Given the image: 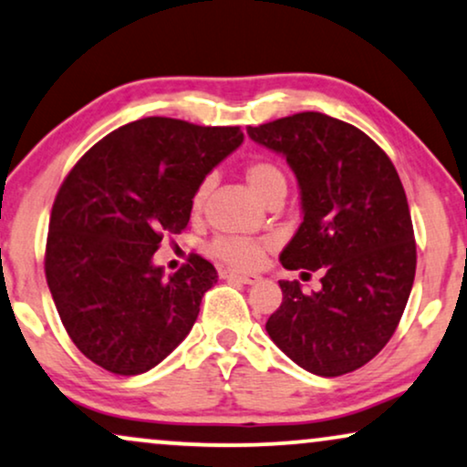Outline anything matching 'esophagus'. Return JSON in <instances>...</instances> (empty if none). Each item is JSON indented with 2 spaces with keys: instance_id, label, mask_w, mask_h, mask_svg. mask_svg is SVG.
<instances>
[{
  "instance_id": "obj_1",
  "label": "esophagus",
  "mask_w": 467,
  "mask_h": 467,
  "mask_svg": "<svg viewBox=\"0 0 467 467\" xmlns=\"http://www.w3.org/2000/svg\"><path fill=\"white\" fill-rule=\"evenodd\" d=\"M221 277H224V279H235V281H240V284H246V285H253V284H257V281L262 279L260 275H251V273H238V270H223V273H221Z\"/></svg>"
}]
</instances>
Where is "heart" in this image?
<instances>
[{"mask_svg": "<svg viewBox=\"0 0 467 467\" xmlns=\"http://www.w3.org/2000/svg\"><path fill=\"white\" fill-rule=\"evenodd\" d=\"M244 180L249 188L255 192V197L270 203V201L281 199L284 201L287 192V175L284 166L270 158H253L244 164ZM212 190V177H203L199 186L194 188L192 199H190V207L192 214L199 216L203 212L207 194ZM212 255L221 260L232 268L240 270H253L264 262V255L268 251V243L255 238H244V235H221L210 246Z\"/></svg>", "mask_w": 467, "mask_h": 467, "instance_id": "heart-1", "label": "heart"}]
</instances>
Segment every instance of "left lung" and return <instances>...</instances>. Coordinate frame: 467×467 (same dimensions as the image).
Returning a JSON list of instances; mask_svg holds the SVG:
<instances>
[{
	"label": "left lung",
	"instance_id": "1",
	"mask_svg": "<svg viewBox=\"0 0 467 467\" xmlns=\"http://www.w3.org/2000/svg\"><path fill=\"white\" fill-rule=\"evenodd\" d=\"M246 134L285 155L301 188L303 223L281 264L322 273L318 292L279 281L284 301L266 322L268 336L307 372H353L394 336L416 277L399 172L370 136L320 112L270 120Z\"/></svg>",
	"mask_w": 467,
	"mask_h": 467
}]
</instances>
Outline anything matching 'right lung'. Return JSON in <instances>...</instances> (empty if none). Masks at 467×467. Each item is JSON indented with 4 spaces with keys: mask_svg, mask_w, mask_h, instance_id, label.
I'll return each instance as SVG.
<instances>
[{
    "mask_svg": "<svg viewBox=\"0 0 467 467\" xmlns=\"http://www.w3.org/2000/svg\"><path fill=\"white\" fill-rule=\"evenodd\" d=\"M240 128L147 117L90 147L51 207L45 277L73 344L134 377L182 344L218 281L201 255L164 277L153 253L190 221L194 188L243 145Z\"/></svg>",
    "mask_w": 467,
    "mask_h": 467,
    "instance_id": "right-lung-1",
    "label": "right lung"
}]
</instances>
